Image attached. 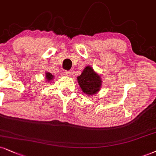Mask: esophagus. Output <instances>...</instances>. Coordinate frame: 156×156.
Instances as JSON below:
<instances>
[{"instance_id": "obj_1", "label": "esophagus", "mask_w": 156, "mask_h": 156, "mask_svg": "<svg viewBox=\"0 0 156 156\" xmlns=\"http://www.w3.org/2000/svg\"><path fill=\"white\" fill-rule=\"evenodd\" d=\"M63 74L65 75V76H69L70 75V72H69V71H63Z\"/></svg>"}]
</instances>
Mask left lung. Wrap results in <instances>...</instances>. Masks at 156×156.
<instances>
[{
	"mask_svg": "<svg viewBox=\"0 0 156 156\" xmlns=\"http://www.w3.org/2000/svg\"><path fill=\"white\" fill-rule=\"evenodd\" d=\"M78 83L86 95H93L99 91L101 87L102 80L91 66H86L80 76L77 77Z\"/></svg>",
	"mask_w": 156,
	"mask_h": 156,
	"instance_id": "8db88e82",
	"label": "left lung"
}]
</instances>
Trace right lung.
Returning a JSON list of instances; mask_svg holds the SVG:
<instances>
[{
    "mask_svg": "<svg viewBox=\"0 0 156 156\" xmlns=\"http://www.w3.org/2000/svg\"><path fill=\"white\" fill-rule=\"evenodd\" d=\"M53 77H54V76H53V75L51 74V73L47 72L45 74V78H46V80H47L48 82H50V81H51V80H53Z\"/></svg>",
    "mask_w": 156,
    "mask_h": 156,
    "instance_id": "add662e5",
    "label": "right lung"
}]
</instances>
